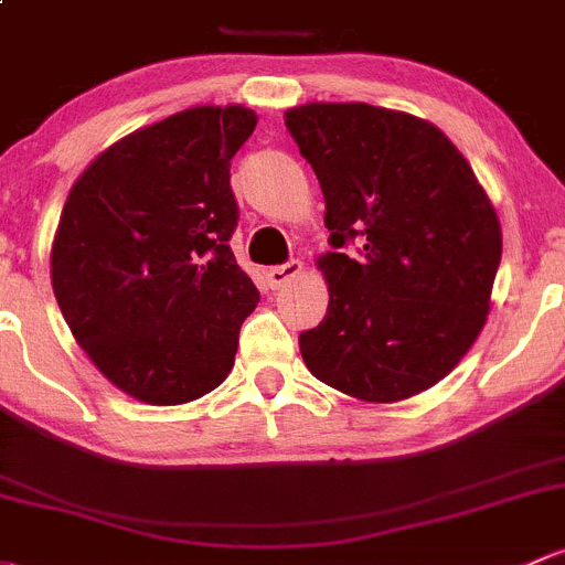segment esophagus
Here are the masks:
<instances>
[{
    "label": "esophagus",
    "mask_w": 565,
    "mask_h": 565,
    "mask_svg": "<svg viewBox=\"0 0 565 565\" xmlns=\"http://www.w3.org/2000/svg\"><path fill=\"white\" fill-rule=\"evenodd\" d=\"M301 269H305V264H301V260H288V264L266 269V280H269L271 288H282V285H288L294 277H299Z\"/></svg>",
    "instance_id": "1"
}]
</instances>
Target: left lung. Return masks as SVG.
Listing matches in <instances>:
<instances>
[{
    "instance_id": "obj_1",
    "label": "left lung",
    "mask_w": 565,
    "mask_h": 565,
    "mask_svg": "<svg viewBox=\"0 0 565 565\" xmlns=\"http://www.w3.org/2000/svg\"><path fill=\"white\" fill-rule=\"evenodd\" d=\"M285 127L321 182L334 247L318 258L326 318L299 334L307 370L364 403L435 386L484 329L503 247L473 168L435 125L367 103H307Z\"/></svg>"
}]
</instances>
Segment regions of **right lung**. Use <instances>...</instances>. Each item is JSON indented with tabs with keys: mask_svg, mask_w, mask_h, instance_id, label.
<instances>
[{
	"mask_svg": "<svg viewBox=\"0 0 565 565\" xmlns=\"http://www.w3.org/2000/svg\"><path fill=\"white\" fill-rule=\"evenodd\" d=\"M258 116L198 106L130 132L75 179L51 282L75 342L130 397L182 405L234 367L260 294L239 269L231 160Z\"/></svg>",
	"mask_w": 565,
	"mask_h": 565,
	"instance_id": "add662e5",
	"label": "right lung"
}]
</instances>
